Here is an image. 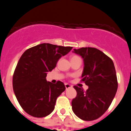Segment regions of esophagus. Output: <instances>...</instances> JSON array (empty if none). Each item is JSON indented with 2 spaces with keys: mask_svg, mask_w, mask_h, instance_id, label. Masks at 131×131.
Here are the masks:
<instances>
[{
  "mask_svg": "<svg viewBox=\"0 0 131 131\" xmlns=\"http://www.w3.org/2000/svg\"><path fill=\"white\" fill-rule=\"evenodd\" d=\"M65 86H66V89H70V88L72 87V86H71V84H68V83H65Z\"/></svg>",
  "mask_w": 131,
  "mask_h": 131,
  "instance_id": "1",
  "label": "esophagus"
}]
</instances>
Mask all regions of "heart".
Here are the masks:
<instances>
[{"label": "heart", "mask_w": 131, "mask_h": 131, "mask_svg": "<svg viewBox=\"0 0 131 131\" xmlns=\"http://www.w3.org/2000/svg\"><path fill=\"white\" fill-rule=\"evenodd\" d=\"M72 59H80L81 60V58H80L79 57H78V56H73L72 58H71V60Z\"/></svg>", "instance_id": "heart-1"}]
</instances>
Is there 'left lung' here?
Listing matches in <instances>:
<instances>
[{
    "label": "left lung",
    "mask_w": 131,
    "mask_h": 131,
    "mask_svg": "<svg viewBox=\"0 0 131 131\" xmlns=\"http://www.w3.org/2000/svg\"><path fill=\"white\" fill-rule=\"evenodd\" d=\"M83 60L82 81L89 86L86 92L77 86V96L71 102L74 113L84 121L96 119L106 112L117 90L113 62L100 50L91 47L74 49Z\"/></svg>",
    "instance_id": "1"
}]
</instances>
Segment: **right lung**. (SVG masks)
I'll list each match as a JSON object with an SVG mask.
<instances>
[{
  "instance_id": "right-lung-1",
  "label": "right lung",
  "mask_w": 131,
  "mask_h": 131,
  "mask_svg": "<svg viewBox=\"0 0 131 131\" xmlns=\"http://www.w3.org/2000/svg\"><path fill=\"white\" fill-rule=\"evenodd\" d=\"M72 48L42 43L29 48L21 56L14 73L13 89L19 105L29 115L44 117L53 112L56 99L66 87L61 81H47V72Z\"/></svg>"
}]
</instances>
